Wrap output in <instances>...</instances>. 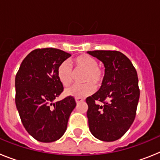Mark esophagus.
Segmentation results:
<instances>
[{
    "mask_svg": "<svg viewBox=\"0 0 160 160\" xmlns=\"http://www.w3.org/2000/svg\"><path fill=\"white\" fill-rule=\"evenodd\" d=\"M75 101H76V102L78 104V103H80V102H82L84 101V99H83V98H76Z\"/></svg>",
    "mask_w": 160,
    "mask_h": 160,
    "instance_id": "obj_1",
    "label": "esophagus"
}]
</instances>
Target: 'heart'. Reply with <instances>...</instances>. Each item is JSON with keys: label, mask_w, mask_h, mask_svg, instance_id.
<instances>
[{"label": "heart", "mask_w": 160, "mask_h": 160, "mask_svg": "<svg viewBox=\"0 0 160 160\" xmlns=\"http://www.w3.org/2000/svg\"><path fill=\"white\" fill-rule=\"evenodd\" d=\"M72 62L76 70L85 71L82 79V82L85 84L72 86L65 90V94L74 98H85L92 94L95 90L93 85L96 87L100 86L104 77L103 70L98 66L97 60L92 56L82 54L73 59ZM57 75L59 81L64 87H69L71 84L73 73L67 62H63L59 65L57 70Z\"/></svg>", "instance_id": "b5f03b06"}]
</instances>
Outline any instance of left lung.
Returning a JSON list of instances; mask_svg holds the SVG:
<instances>
[{
    "mask_svg": "<svg viewBox=\"0 0 160 160\" xmlns=\"http://www.w3.org/2000/svg\"><path fill=\"white\" fill-rule=\"evenodd\" d=\"M87 53L105 66L101 87L86 99L89 128L98 139L112 142L121 138L135 120L140 94L137 72L130 59L121 52ZM97 101L103 104H98Z\"/></svg>",
    "mask_w": 160,
    "mask_h": 160,
    "instance_id": "1",
    "label": "left lung"
}]
</instances>
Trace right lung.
Segmentation results:
<instances>
[{"instance_id": "obj_1", "label": "right lung", "mask_w": 160, "mask_h": 160, "mask_svg": "<svg viewBox=\"0 0 160 160\" xmlns=\"http://www.w3.org/2000/svg\"><path fill=\"white\" fill-rule=\"evenodd\" d=\"M71 55L54 48L36 49L25 58L15 78V102L24 128L38 141L64 135L76 102L72 96L53 103L63 91L57 70Z\"/></svg>"}]
</instances>
